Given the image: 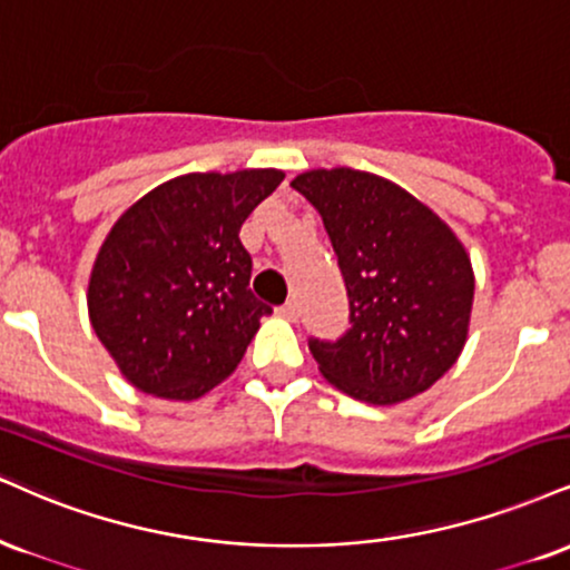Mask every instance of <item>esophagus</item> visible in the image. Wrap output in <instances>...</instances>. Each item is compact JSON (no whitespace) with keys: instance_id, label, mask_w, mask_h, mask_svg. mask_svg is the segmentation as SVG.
Segmentation results:
<instances>
[{"instance_id":"1","label":"esophagus","mask_w":570,"mask_h":570,"mask_svg":"<svg viewBox=\"0 0 570 570\" xmlns=\"http://www.w3.org/2000/svg\"><path fill=\"white\" fill-rule=\"evenodd\" d=\"M278 315H284V318H289V321H297V315H299V305L294 303V299H289V303H284L278 307Z\"/></svg>"}]
</instances>
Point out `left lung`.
Here are the masks:
<instances>
[{"label":"left lung","mask_w":570,"mask_h":570,"mask_svg":"<svg viewBox=\"0 0 570 570\" xmlns=\"http://www.w3.org/2000/svg\"><path fill=\"white\" fill-rule=\"evenodd\" d=\"M292 188L324 219L351 299V328L311 340L321 374L374 406L433 387L468 342L475 294L454 230L401 185L351 167L311 169Z\"/></svg>","instance_id":"8db88e82"}]
</instances>
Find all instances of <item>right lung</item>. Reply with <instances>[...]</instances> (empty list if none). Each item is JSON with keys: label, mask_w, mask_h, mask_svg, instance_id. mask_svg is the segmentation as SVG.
<instances>
[{"label": "right lung", "mask_w": 570, "mask_h": 570, "mask_svg": "<svg viewBox=\"0 0 570 570\" xmlns=\"http://www.w3.org/2000/svg\"><path fill=\"white\" fill-rule=\"evenodd\" d=\"M281 169L190 173L114 223L89 273V324L129 385L196 401L228 376L273 313L252 294L238 230Z\"/></svg>", "instance_id": "obj_1"}]
</instances>
